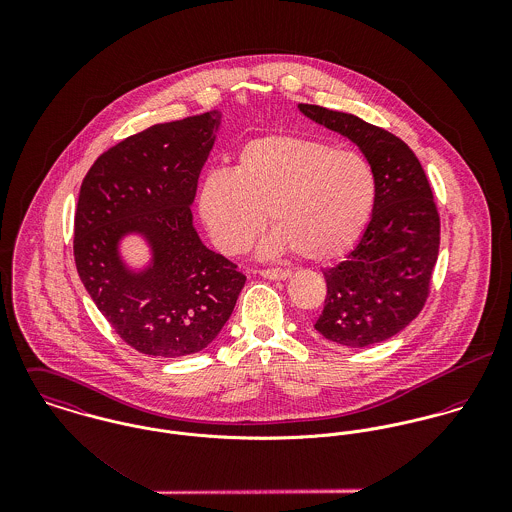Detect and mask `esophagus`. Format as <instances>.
<instances>
[{"instance_id":"obj_1","label":"esophagus","mask_w":512,"mask_h":512,"mask_svg":"<svg viewBox=\"0 0 512 512\" xmlns=\"http://www.w3.org/2000/svg\"><path fill=\"white\" fill-rule=\"evenodd\" d=\"M290 270H278V268H266V270H260V276L262 278H268V280H286L290 278Z\"/></svg>"}]
</instances>
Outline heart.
<instances>
[{"instance_id": "1", "label": "heart", "mask_w": 512, "mask_h": 512, "mask_svg": "<svg viewBox=\"0 0 512 512\" xmlns=\"http://www.w3.org/2000/svg\"><path fill=\"white\" fill-rule=\"evenodd\" d=\"M376 195V175L361 153L278 134L248 142L232 171L207 173L199 213L224 254L244 252L268 215L272 250L329 262L361 238Z\"/></svg>"}]
</instances>
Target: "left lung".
Wrapping results in <instances>:
<instances>
[{
  "mask_svg": "<svg viewBox=\"0 0 512 512\" xmlns=\"http://www.w3.org/2000/svg\"><path fill=\"white\" fill-rule=\"evenodd\" d=\"M313 122L361 147L378 185L359 244L323 270L325 307L315 329L331 343L361 349L400 333L424 309L439 254V213L414 151L365 120L299 104Z\"/></svg>",
  "mask_w": 512,
  "mask_h": 512,
  "instance_id": "obj_1",
  "label": "left lung"
}]
</instances>
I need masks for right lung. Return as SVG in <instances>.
Segmentation results:
<instances>
[{
    "instance_id": "add662e5",
    "label": "right lung",
    "mask_w": 512,
    "mask_h": 512,
    "mask_svg": "<svg viewBox=\"0 0 512 512\" xmlns=\"http://www.w3.org/2000/svg\"><path fill=\"white\" fill-rule=\"evenodd\" d=\"M219 112L155 124L104 151L88 169L74 213L78 276L112 329L136 351L175 359L203 351L228 321L246 276L209 250L191 203L215 144ZM142 233L154 260L128 271L122 235Z\"/></svg>"
}]
</instances>
